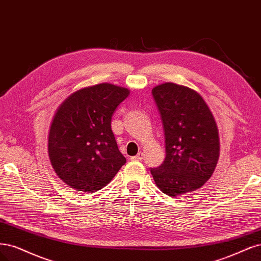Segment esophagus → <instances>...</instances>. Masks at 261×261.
Returning a JSON list of instances; mask_svg holds the SVG:
<instances>
[{"label": "esophagus", "instance_id": "34e87169", "mask_svg": "<svg viewBox=\"0 0 261 261\" xmlns=\"http://www.w3.org/2000/svg\"><path fill=\"white\" fill-rule=\"evenodd\" d=\"M132 161H142L143 159V153H139L137 156H133L131 157Z\"/></svg>", "mask_w": 261, "mask_h": 261}]
</instances>
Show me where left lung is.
Segmentation results:
<instances>
[{
    "mask_svg": "<svg viewBox=\"0 0 261 261\" xmlns=\"http://www.w3.org/2000/svg\"><path fill=\"white\" fill-rule=\"evenodd\" d=\"M152 93L164 125L166 158L150 173L166 195L196 191L210 179L219 161L214 115L201 95L188 87L166 82Z\"/></svg>",
    "mask_w": 261,
    "mask_h": 261,
    "instance_id": "8db88e82",
    "label": "left lung"
}]
</instances>
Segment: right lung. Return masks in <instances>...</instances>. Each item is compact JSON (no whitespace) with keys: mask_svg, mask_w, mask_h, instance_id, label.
Masks as SVG:
<instances>
[{"mask_svg":"<svg viewBox=\"0 0 261 261\" xmlns=\"http://www.w3.org/2000/svg\"><path fill=\"white\" fill-rule=\"evenodd\" d=\"M130 90L99 83L73 92L49 125L47 150L54 171L71 189L94 193L125 164L112 131V116Z\"/></svg>","mask_w":261,"mask_h":261,"instance_id":"right-lung-1","label":"right lung"}]
</instances>
